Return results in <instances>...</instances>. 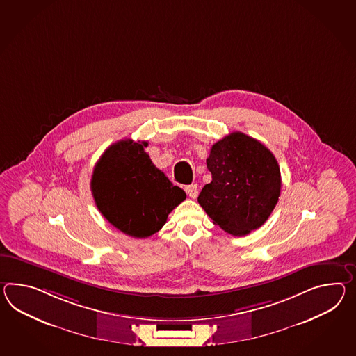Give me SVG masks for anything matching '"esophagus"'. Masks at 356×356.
I'll return each instance as SVG.
<instances>
[{"label": "esophagus", "instance_id": "34e87169", "mask_svg": "<svg viewBox=\"0 0 356 356\" xmlns=\"http://www.w3.org/2000/svg\"><path fill=\"white\" fill-rule=\"evenodd\" d=\"M185 191H186V194H188L191 198L195 200V198L198 197V185H197V184L188 185V186L185 188Z\"/></svg>", "mask_w": 356, "mask_h": 356}]
</instances>
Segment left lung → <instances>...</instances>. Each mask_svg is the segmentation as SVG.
Instances as JSON below:
<instances>
[{"instance_id":"8db88e82","label":"left lung","mask_w":356,"mask_h":356,"mask_svg":"<svg viewBox=\"0 0 356 356\" xmlns=\"http://www.w3.org/2000/svg\"><path fill=\"white\" fill-rule=\"evenodd\" d=\"M206 162L212 181L203 186L198 202L213 224L235 236L264 225L282 186L280 168L269 149L233 132L212 145Z\"/></svg>"}]
</instances>
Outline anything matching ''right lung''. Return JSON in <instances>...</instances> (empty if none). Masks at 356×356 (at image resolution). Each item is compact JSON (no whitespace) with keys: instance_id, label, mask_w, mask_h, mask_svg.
<instances>
[{"instance_id":"1","label":"right lung","mask_w":356,"mask_h":356,"mask_svg":"<svg viewBox=\"0 0 356 356\" xmlns=\"http://www.w3.org/2000/svg\"><path fill=\"white\" fill-rule=\"evenodd\" d=\"M147 141L124 139L97 161L91 191L102 215L122 233L147 238L162 229L171 211L186 198L144 152Z\"/></svg>"}]
</instances>
